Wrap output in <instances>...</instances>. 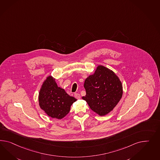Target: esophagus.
Returning <instances> with one entry per match:
<instances>
[{"mask_svg":"<svg viewBox=\"0 0 160 160\" xmlns=\"http://www.w3.org/2000/svg\"><path fill=\"white\" fill-rule=\"evenodd\" d=\"M74 95V97H75L76 98H77V99H80V98H81V96H80V95L79 94H78V93H75Z\"/></svg>","mask_w":160,"mask_h":160,"instance_id":"1","label":"esophagus"}]
</instances>
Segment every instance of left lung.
<instances>
[{
    "mask_svg": "<svg viewBox=\"0 0 160 160\" xmlns=\"http://www.w3.org/2000/svg\"><path fill=\"white\" fill-rule=\"evenodd\" d=\"M84 87L86 95L82 99L101 117L111 112L123 94V87L118 76L102 65H98L94 74L87 78Z\"/></svg>",
    "mask_w": 160,
    "mask_h": 160,
    "instance_id": "8db88e82",
    "label": "left lung"
}]
</instances>
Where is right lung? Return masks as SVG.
<instances>
[{
  "label": "right lung",
  "mask_w": 160,
  "mask_h": 160,
  "mask_svg": "<svg viewBox=\"0 0 160 160\" xmlns=\"http://www.w3.org/2000/svg\"><path fill=\"white\" fill-rule=\"evenodd\" d=\"M76 101L74 97L68 95L63 88L58 86L55 78L51 75L46 78L39 90V107L52 118L63 119Z\"/></svg>",
  "instance_id": "add662e5"
}]
</instances>
